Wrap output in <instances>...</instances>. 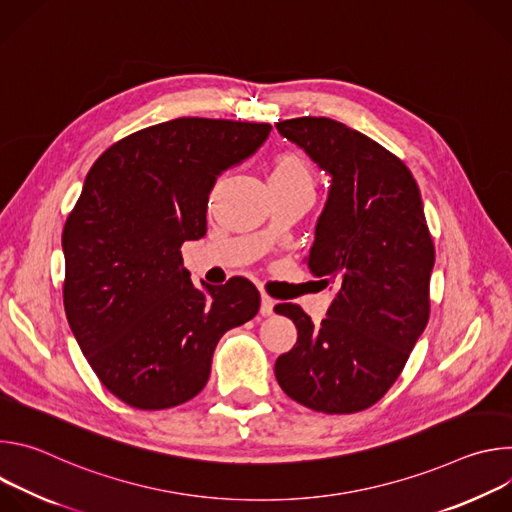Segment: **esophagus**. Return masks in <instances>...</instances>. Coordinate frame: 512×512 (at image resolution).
I'll return each instance as SVG.
<instances>
[{"label": "esophagus", "instance_id": "1", "mask_svg": "<svg viewBox=\"0 0 512 512\" xmlns=\"http://www.w3.org/2000/svg\"><path fill=\"white\" fill-rule=\"evenodd\" d=\"M259 312H261V316H271V314H273V300H271L267 294L261 296V308H259Z\"/></svg>", "mask_w": 512, "mask_h": 512}]
</instances>
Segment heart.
<instances>
[{"label": "heart", "mask_w": 512, "mask_h": 512, "mask_svg": "<svg viewBox=\"0 0 512 512\" xmlns=\"http://www.w3.org/2000/svg\"><path fill=\"white\" fill-rule=\"evenodd\" d=\"M269 186H312L314 188V168L310 160L298 150L281 152L273 160Z\"/></svg>", "instance_id": "b5f03b06"}]
</instances>
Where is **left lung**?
<instances>
[{
	"instance_id": "1",
	"label": "left lung",
	"mask_w": 512,
	"mask_h": 512,
	"mask_svg": "<svg viewBox=\"0 0 512 512\" xmlns=\"http://www.w3.org/2000/svg\"><path fill=\"white\" fill-rule=\"evenodd\" d=\"M275 127L332 176L306 263L338 289L320 324L298 304L273 308L298 328L275 377L308 409H369L399 379L429 320L435 247L419 188L401 158L340 121L296 117Z\"/></svg>"
}]
</instances>
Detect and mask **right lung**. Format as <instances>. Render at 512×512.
<instances>
[{
	"mask_svg": "<svg viewBox=\"0 0 512 512\" xmlns=\"http://www.w3.org/2000/svg\"><path fill=\"white\" fill-rule=\"evenodd\" d=\"M269 123L180 117L107 148L64 231V312L99 381L158 411L196 397L221 336L259 312L245 277L198 289L182 245L206 235L214 180L249 158Z\"/></svg>",
	"mask_w": 512,
	"mask_h": 512,
	"instance_id": "right-lung-1",
	"label": "right lung"
}]
</instances>
